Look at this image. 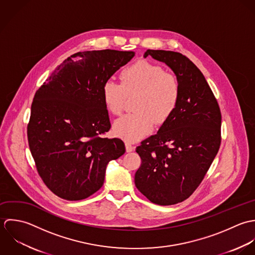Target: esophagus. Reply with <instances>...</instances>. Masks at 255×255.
I'll use <instances>...</instances> for the list:
<instances>
[{
  "label": "esophagus",
  "instance_id": "obj_1",
  "mask_svg": "<svg viewBox=\"0 0 255 255\" xmlns=\"http://www.w3.org/2000/svg\"><path fill=\"white\" fill-rule=\"evenodd\" d=\"M125 147H126V151H127L128 153L134 151V146H133L130 142H126V143H125Z\"/></svg>",
  "mask_w": 255,
  "mask_h": 255
}]
</instances>
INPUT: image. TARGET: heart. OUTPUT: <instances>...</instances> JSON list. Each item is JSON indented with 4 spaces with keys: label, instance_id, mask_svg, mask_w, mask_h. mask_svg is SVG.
<instances>
[{
    "label": "heart",
    "instance_id": "b5f03b06",
    "mask_svg": "<svg viewBox=\"0 0 255 255\" xmlns=\"http://www.w3.org/2000/svg\"><path fill=\"white\" fill-rule=\"evenodd\" d=\"M120 82L106 81L102 86V100L111 113L120 114L127 97L137 96L134 103L137 111L121 116L114 123L115 133L127 141L145 137L153 131L155 122L164 123L180 100L181 89L176 76L146 60L123 69Z\"/></svg>",
    "mask_w": 255,
    "mask_h": 255
}]
</instances>
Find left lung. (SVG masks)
<instances>
[{
    "mask_svg": "<svg viewBox=\"0 0 255 255\" xmlns=\"http://www.w3.org/2000/svg\"><path fill=\"white\" fill-rule=\"evenodd\" d=\"M165 63L179 81L173 114L136 152L142 163L135 185L151 202L167 206L187 199L199 186L221 145L222 115L203 74L186 56L147 50L144 57Z\"/></svg>",
    "mask_w": 255,
    "mask_h": 255,
    "instance_id": "left-lung-1",
    "label": "left lung"
}]
</instances>
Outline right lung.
<instances>
[{"instance_id":"right-lung-1","label":"right lung","mask_w":255,"mask_h":255,"mask_svg":"<svg viewBox=\"0 0 255 255\" xmlns=\"http://www.w3.org/2000/svg\"><path fill=\"white\" fill-rule=\"evenodd\" d=\"M67 58L35 93L27 125L28 145L45 185L60 198L77 201L97 192L107 163L125 153L110 129L102 86L135 52H79Z\"/></svg>"}]
</instances>
